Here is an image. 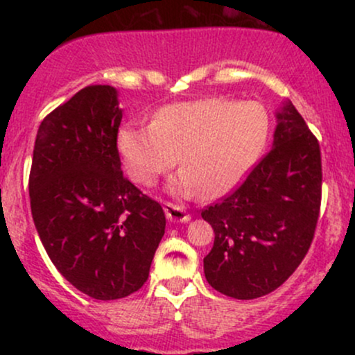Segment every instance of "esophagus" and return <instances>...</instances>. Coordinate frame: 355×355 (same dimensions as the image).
Here are the masks:
<instances>
[{
	"label": "esophagus",
	"instance_id": "obj_1",
	"mask_svg": "<svg viewBox=\"0 0 355 355\" xmlns=\"http://www.w3.org/2000/svg\"><path fill=\"white\" fill-rule=\"evenodd\" d=\"M165 215L170 222H189L190 220V214L185 210L183 205H177V203L172 202H166L165 207Z\"/></svg>",
	"mask_w": 355,
	"mask_h": 355
}]
</instances>
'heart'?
I'll return each instance as SVG.
<instances>
[{"label":"heart","instance_id":"1","mask_svg":"<svg viewBox=\"0 0 355 355\" xmlns=\"http://www.w3.org/2000/svg\"><path fill=\"white\" fill-rule=\"evenodd\" d=\"M270 118L257 101L207 98L166 105L150 125H126L118 148L126 172L148 185L177 164L168 183L182 197L218 198L235 190L266 148Z\"/></svg>","mask_w":355,"mask_h":355}]
</instances>
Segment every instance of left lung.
I'll use <instances>...</instances> for the list:
<instances>
[{
  "label": "left lung",
  "instance_id": "left-lung-1",
  "mask_svg": "<svg viewBox=\"0 0 355 355\" xmlns=\"http://www.w3.org/2000/svg\"><path fill=\"white\" fill-rule=\"evenodd\" d=\"M322 195L317 138L291 101L277 112L274 145L234 193L202 210L215 232L205 279L240 300L274 292L311 247Z\"/></svg>",
  "mask_w": 355,
  "mask_h": 355
}]
</instances>
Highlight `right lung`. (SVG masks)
Segmentation results:
<instances>
[{"label": "right lung", "mask_w": 355, "mask_h": 355, "mask_svg": "<svg viewBox=\"0 0 355 355\" xmlns=\"http://www.w3.org/2000/svg\"><path fill=\"white\" fill-rule=\"evenodd\" d=\"M110 85L80 89L44 116L30 172L31 215L60 274L96 300L133 294L165 234L160 203L121 172V123Z\"/></svg>", "instance_id": "right-lung-1"}]
</instances>
